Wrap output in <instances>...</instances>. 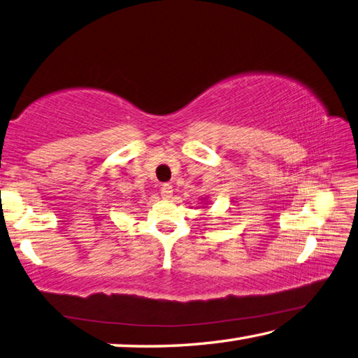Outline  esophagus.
Listing matches in <instances>:
<instances>
[{"label":"esophagus","mask_w":358,"mask_h":358,"mask_svg":"<svg viewBox=\"0 0 358 358\" xmlns=\"http://www.w3.org/2000/svg\"><path fill=\"white\" fill-rule=\"evenodd\" d=\"M172 192H173V189H172V186L169 183H166V185L161 186V195H163V199H171L172 197Z\"/></svg>","instance_id":"1"}]
</instances>
